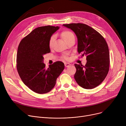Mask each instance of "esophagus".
Instances as JSON below:
<instances>
[{"mask_svg": "<svg viewBox=\"0 0 126 126\" xmlns=\"http://www.w3.org/2000/svg\"><path fill=\"white\" fill-rule=\"evenodd\" d=\"M64 65H65V66L66 67H68L69 66H70L71 65L70 64L68 63H64Z\"/></svg>", "mask_w": 126, "mask_h": 126, "instance_id": "obj_1", "label": "esophagus"}]
</instances>
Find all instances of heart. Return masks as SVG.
<instances>
[{
  "instance_id": "heart-1",
  "label": "heart",
  "mask_w": 126,
  "mask_h": 126,
  "mask_svg": "<svg viewBox=\"0 0 126 126\" xmlns=\"http://www.w3.org/2000/svg\"><path fill=\"white\" fill-rule=\"evenodd\" d=\"M61 36L64 40L66 42H67L69 40L71 39L72 37H75L73 33H72L71 32H70L69 31H67V30L62 31L61 33ZM55 36H52L50 38V39L49 40V42H48L49 46L50 47H51L52 46L53 43H54V42L55 41ZM62 58L65 60L68 59V57L67 55H63L62 56Z\"/></svg>"
}]
</instances>
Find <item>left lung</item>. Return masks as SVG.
<instances>
[{"instance_id": "left-lung-1", "label": "left lung", "mask_w": 126, "mask_h": 126, "mask_svg": "<svg viewBox=\"0 0 126 126\" xmlns=\"http://www.w3.org/2000/svg\"><path fill=\"white\" fill-rule=\"evenodd\" d=\"M63 25L74 32L78 39L79 54L86 56L87 63L85 66L75 64L76 81L85 89L97 87L104 80L109 69V51L106 41L100 33L85 24Z\"/></svg>"}]
</instances>
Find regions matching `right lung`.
Segmentation results:
<instances>
[{"label":"right lung","mask_w":126,"mask_h":126,"mask_svg":"<svg viewBox=\"0 0 126 126\" xmlns=\"http://www.w3.org/2000/svg\"><path fill=\"white\" fill-rule=\"evenodd\" d=\"M59 26L37 28L22 39L18 47L17 69L23 83L39 94L49 92L64 69V64L57 61L45 68L43 56L50 52L49 40Z\"/></svg>","instance_id":"obj_1"}]
</instances>
